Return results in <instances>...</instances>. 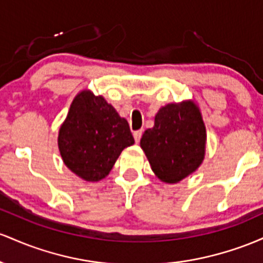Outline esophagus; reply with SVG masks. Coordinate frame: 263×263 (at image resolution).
Segmentation results:
<instances>
[{
    "mask_svg": "<svg viewBox=\"0 0 263 263\" xmlns=\"http://www.w3.org/2000/svg\"><path fill=\"white\" fill-rule=\"evenodd\" d=\"M141 135H143V129H141V130L134 132V139H135V141H137V143H139Z\"/></svg>",
    "mask_w": 263,
    "mask_h": 263,
    "instance_id": "esophagus-1",
    "label": "esophagus"
}]
</instances>
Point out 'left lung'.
Wrapping results in <instances>:
<instances>
[{
  "mask_svg": "<svg viewBox=\"0 0 263 263\" xmlns=\"http://www.w3.org/2000/svg\"><path fill=\"white\" fill-rule=\"evenodd\" d=\"M152 170L165 184H178L199 169L206 153V128L194 100L169 103L140 139Z\"/></svg>",
  "mask_w": 263,
  "mask_h": 263,
  "instance_id": "left-lung-1",
  "label": "left lung"
}]
</instances>
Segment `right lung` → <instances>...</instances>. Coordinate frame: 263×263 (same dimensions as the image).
<instances>
[{"instance_id":"add662e5","label":"right lung","mask_w":263,"mask_h":263,"mask_svg":"<svg viewBox=\"0 0 263 263\" xmlns=\"http://www.w3.org/2000/svg\"><path fill=\"white\" fill-rule=\"evenodd\" d=\"M134 144L129 124L103 96L79 92L58 132L66 166L89 182L104 179L125 147Z\"/></svg>"}]
</instances>
